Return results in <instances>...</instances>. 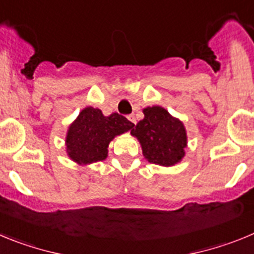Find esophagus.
<instances>
[{"label": "esophagus", "instance_id": "obj_1", "mask_svg": "<svg viewBox=\"0 0 254 254\" xmlns=\"http://www.w3.org/2000/svg\"><path fill=\"white\" fill-rule=\"evenodd\" d=\"M127 119H129V120H130V123H132V124H136L135 116H134V114H131V115L127 116Z\"/></svg>", "mask_w": 254, "mask_h": 254}]
</instances>
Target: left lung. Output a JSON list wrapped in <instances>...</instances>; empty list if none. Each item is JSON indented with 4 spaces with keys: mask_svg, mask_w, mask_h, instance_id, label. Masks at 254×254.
Listing matches in <instances>:
<instances>
[{
    "mask_svg": "<svg viewBox=\"0 0 254 254\" xmlns=\"http://www.w3.org/2000/svg\"><path fill=\"white\" fill-rule=\"evenodd\" d=\"M144 119L131 130L150 163L173 166L182 159L187 145L186 130L180 120L161 106L144 109Z\"/></svg>",
    "mask_w": 254,
    "mask_h": 254,
    "instance_id": "8db88e82",
    "label": "left lung"
}]
</instances>
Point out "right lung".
Returning a JSON list of instances; mask_svg holds the SVG:
<instances>
[{
  "instance_id": "add662e5",
  "label": "right lung",
  "mask_w": 254,
  "mask_h": 254,
  "mask_svg": "<svg viewBox=\"0 0 254 254\" xmlns=\"http://www.w3.org/2000/svg\"><path fill=\"white\" fill-rule=\"evenodd\" d=\"M132 127L134 124L118 113L104 116L99 109L86 107L68 130L65 139L68 155L79 164L104 161L109 143Z\"/></svg>"
}]
</instances>
